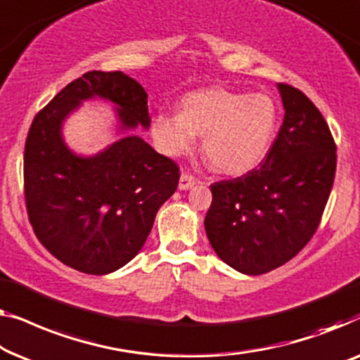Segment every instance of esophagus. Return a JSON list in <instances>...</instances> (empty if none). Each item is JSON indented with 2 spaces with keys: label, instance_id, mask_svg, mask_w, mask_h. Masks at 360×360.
<instances>
[{
  "label": "esophagus",
  "instance_id": "esophagus-1",
  "mask_svg": "<svg viewBox=\"0 0 360 360\" xmlns=\"http://www.w3.org/2000/svg\"><path fill=\"white\" fill-rule=\"evenodd\" d=\"M194 184H195L194 176L189 174V173H186V171H182V173H181V179H179V189H181V191L191 189V187L194 186Z\"/></svg>",
  "mask_w": 360,
  "mask_h": 360
}]
</instances>
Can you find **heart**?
Wrapping results in <instances>:
<instances>
[{"label": "heart", "mask_w": 360, "mask_h": 360, "mask_svg": "<svg viewBox=\"0 0 360 360\" xmlns=\"http://www.w3.org/2000/svg\"><path fill=\"white\" fill-rule=\"evenodd\" d=\"M277 125V105L264 93L224 88L195 91L182 98L179 112H160L151 125L158 148L179 156L204 135L202 153L212 168L241 174L255 168L269 150Z\"/></svg>", "instance_id": "b5f03b06"}]
</instances>
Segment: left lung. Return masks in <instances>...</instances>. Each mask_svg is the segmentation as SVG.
I'll use <instances>...</instances> for the list:
<instances>
[{"label": "left lung", "mask_w": 360, "mask_h": 360, "mask_svg": "<svg viewBox=\"0 0 360 360\" xmlns=\"http://www.w3.org/2000/svg\"><path fill=\"white\" fill-rule=\"evenodd\" d=\"M285 109L259 168L210 186L205 231L233 269L266 274L300 252L320 225L336 173V143L316 105L279 83Z\"/></svg>", "instance_id": "1"}]
</instances>
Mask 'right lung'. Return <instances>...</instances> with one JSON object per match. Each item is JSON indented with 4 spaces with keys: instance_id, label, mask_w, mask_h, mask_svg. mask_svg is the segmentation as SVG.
<instances>
[{
    "instance_id": "add662e5",
    "label": "right lung",
    "mask_w": 360,
    "mask_h": 360,
    "mask_svg": "<svg viewBox=\"0 0 360 360\" xmlns=\"http://www.w3.org/2000/svg\"><path fill=\"white\" fill-rule=\"evenodd\" d=\"M114 103L120 129H148V94L122 72H88L65 86L30 125L24 195L35 236L50 255L84 274L120 269L139 255L156 212L174 194L179 168L143 139L124 136L94 156L65 145L62 124L81 101Z\"/></svg>"
}]
</instances>
